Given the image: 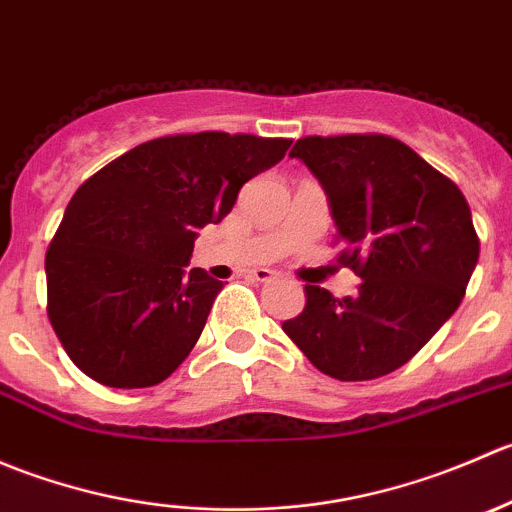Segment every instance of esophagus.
I'll list each match as a JSON object with an SVG mask.
<instances>
[{
  "label": "esophagus",
  "instance_id": "1",
  "mask_svg": "<svg viewBox=\"0 0 512 512\" xmlns=\"http://www.w3.org/2000/svg\"><path fill=\"white\" fill-rule=\"evenodd\" d=\"M247 277H250V280H255V282H260V285H267V282L275 280V272L265 270V267H257V270L247 272Z\"/></svg>",
  "mask_w": 512,
  "mask_h": 512
}]
</instances>
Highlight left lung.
Masks as SVG:
<instances>
[{
	"label": "left lung",
	"mask_w": 512,
	"mask_h": 512,
	"mask_svg": "<svg viewBox=\"0 0 512 512\" xmlns=\"http://www.w3.org/2000/svg\"><path fill=\"white\" fill-rule=\"evenodd\" d=\"M299 158L324 188L361 277L354 297L307 285L285 334L324 374L366 381L404 366L451 319L466 294L480 242L453 180L389 136L299 138Z\"/></svg>",
	"instance_id": "left-lung-1"
}]
</instances>
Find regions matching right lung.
<instances>
[{
  "label": "right lung",
  "instance_id": "add662e5",
  "mask_svg": "<svg viewBox=\"0 0 512 512\" xmlns=\"http://www.w3.org/2000/svg\"><path fill=\"white\" fill-rule=\"evenodd\" d=\"M287 138L193 133L136 146L74 193L46 250L49 319L86 376L113 389L168 379L200 339L223 282L188 270L250 178Z\"/></svg>",
  "mask_w": 512,
  "mask_h": 512
}]
</instances>
